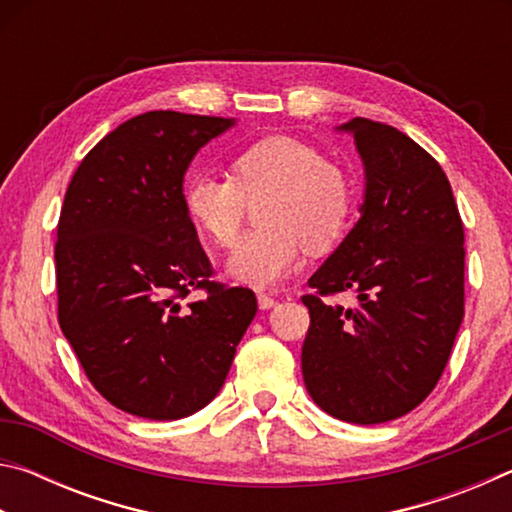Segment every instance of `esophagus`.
I'll return each mask as SVG.
<instances>
[{"instance_id": "34e87169", "label": "esophagus", "mask_w": 512, "mask_h": 512, "mask_svg": "<svg viewBox=\"0 0 512 512\" xmlns=\"http://www.w3.org/2000/svg\"><path fill=\"white\" fill-rule=\"evenodd\" d=\"M257 302H259V309H271L277 305V300L273 296H268V293H259Z\"/></svg>"}]
</instances>
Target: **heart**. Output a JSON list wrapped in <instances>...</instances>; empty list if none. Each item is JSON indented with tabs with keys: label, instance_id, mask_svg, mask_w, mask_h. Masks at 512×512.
I'll use <instances>...</instances> for the list:
<instances>
[{
	"label": "heart",
	"instance_id": "heart-1",
	"mask_svg": "<svg viewBox=\"0 0 512 512\" xmlns=\"http://www.w3.org/2000/svg\"><path fill=\"white\" fill-rule=\"evenodd\" d=\"M262 230L244 237L228 271L253 287H273L300 264L305 246L327 250L345 237L354 214V185L341 164L314 144L268 135L230 162V178L194 173L183 185V207L216 246L237 241L248 205Z\"/></svg>",
	"mask_w": 512,
	"mask_h": 512
}]
</instances>
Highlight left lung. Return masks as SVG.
I'll use <instances>...</instances> for the list:
<instances>
[{
  "mask_svg": "<svg viewBox=\"0 0 512 512\" xmlns=\"http://www.w3.org/2000/svg\"><path fill=\"white\" fill-rule=\"evenodd\" d=\"M366 167L361 219L309 277L302 377L334 418L379 424L424 402L465 314V232L452 185L409 135L354 117ZM352 288L357 308L326 298Z\"/></svg>",
  "mask_w": 512,
  "mask_h": 512,
  "instance_id": "8db88e82",
  "label": "left lung"
}]
</instances>
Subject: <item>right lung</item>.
Masks as SVG:
<instances>
[{
  "label": "right lung",
  "mask_w": 512,
  "mask_h": 512,
  "mask_svg": "<svg viewBox=\"0 0 512 512\" xmlns=\"http://www.w3.org/2000/svg\"><path fill=\"white\" fill-rule=\"evenodd\" d=\"M235 119L153 110L81 160L58 219V323L92 386L117 409L178 420L221 391L255 293L212 280L183 178ZM203 290L204 298L186 296Z\"/></svg>",
  "instance_id": "right-lung-1"
}]
</instances>
